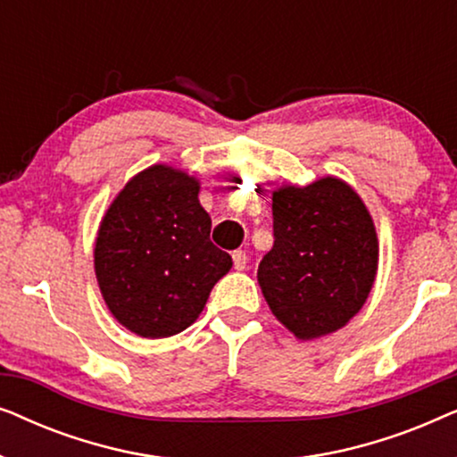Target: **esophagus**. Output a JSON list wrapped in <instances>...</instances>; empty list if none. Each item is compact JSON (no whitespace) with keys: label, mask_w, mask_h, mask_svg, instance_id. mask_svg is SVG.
<instances>
[{"label":"esophagus","mask_w":457,"mask_h":457,"mask_svg":"<svg viewBox=\"0 0 457 457\" xmlns=\"http://www.w3.org/2000/svg\"><path fill=\"white\" fill-rule=\"evenodd\" d=\"M233 264H235V270H243V268L247 266V253L241 252V249H237V252H233Z\"/></svg>","instance_id":"1"}]
</instances>
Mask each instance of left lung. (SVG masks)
<instances>
[{
  "instance_id": "1",
  "label": "left lung",
  "mask_w": 457,
  "mask_h": 457,
  "mask_svg": "<svg viewBox=\"0 0 457 457\" xmlns=\"http://www.w3.org/2000/svg\"><path fill=\"white\" fill-rule=\"evenodd\" d=\"M274 245L258 266L272 314L302 341L345 327L378 270V237L366 204L337 177L272 191Z\"/></svg>"
}]
</instances>
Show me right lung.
<instances>
[{
    "mask_svg": "<svg viewBox=\"0 0 457 457\" xmlns=\"http://www.w3.org/2000/svg\"><path fill=\"white\" fill-rule=\"evenodd\" d=\"M199 179L154 164L137 172L99 222L93 266L112 316L130 333L164 339L191 327L233 260L210 241Z\"/></svg>",
    "mask_w": 457,
    "mask_h": 457,
    "instance_id": "right-lung-1",
    "label": "right lung"
}]
</instances>
